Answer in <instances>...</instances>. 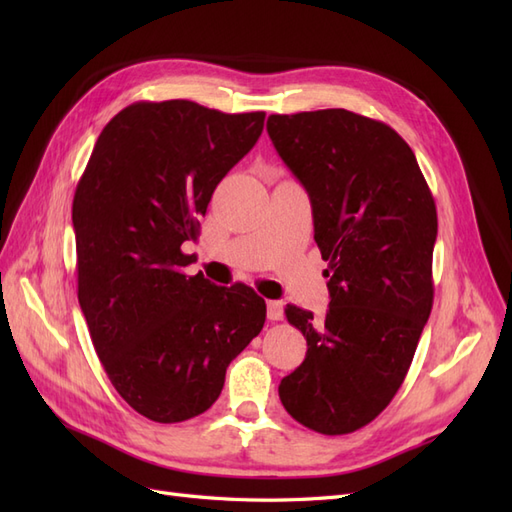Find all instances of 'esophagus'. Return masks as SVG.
<instances>
[{"label": "esophagus", "instance_id": "34e87169", "mask_svg": "<svg viewBox=\"0 0 512 512\" xmlns=\"http://www.w3.org/2000/svg\"><path fill=\"white\" fill-rule=\"evenodd\" d=\"M267 316L273 322L282 320L284 318V303L282 301H267Z\"/></svg>", "mask_w": 512, "mask_h": 512}]
</instances>
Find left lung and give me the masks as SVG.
Wrapping results in <instances>:
<instances>
[{
    "mask_svg": "<svg viewBox=\"0 0 512 512\" xmlns=\"http://www.w3.org/2000/svg\"><path fill=\"white\" fill-rule=\"evenodd\" d=\"M267 132L312 200L329 312L286 305L307 339L280 384L286 412L324 436L365 427L404 382L433 305L438 213L412 149L346 108L269 115Z\"/></svg>",
    "mask_w": 512,
    "mask_h": 512,
    "instance_id": "1",
    "label": "left lung"
}]
</instances>
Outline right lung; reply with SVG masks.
<instances>
[{
  "mask_svg": "<svg viewBox=\"0 0 512 512\" xmlns=\"http://www.w3.org/2000/svg\"><path fill=\"white\" fill-rule=\"evenodd\" d=\"M265 126L190 100L134 102L106 123L72 203L79 303L117 393L156 423L220 397L226 367L262 331L265 299L185 275L213 190Z\"/></svg>",
  "mask_w": 512,
  "mask_h": 512,
  "instance_id": "add662e5",
  "label": "right lung"
}]
</instances>
